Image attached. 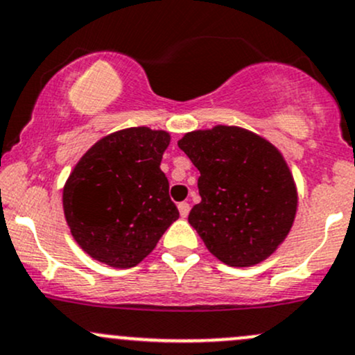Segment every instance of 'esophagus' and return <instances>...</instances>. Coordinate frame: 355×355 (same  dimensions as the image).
<instances>
[{"label":"esophagus","instance_id":"esophagus-1","mask_svg":"<svg viewBox=\"0 0 355 355\" xmlns=\"http://www.w3.org/2000/svg\"><path fill=\"white\" fill-rule=\"evenodd\" d=\"M178 211H180L182 218H187L189 211H190V204L189 202H180V204H178Z\"/></svg>","mask_w":355,"mask_h":355}]
</instances>
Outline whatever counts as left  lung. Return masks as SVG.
<instances>
[{
    "instance_id": "left-lung-1",
    "label": "left lung",
    "mask_w": 355,
    "mask_h": 355,
    "mask_svg": "<svg viewBox=\"0 0 355 355\" xmlns=\"http://www.w3.org/2000/svg\"><path fill=\"white\" fill-rule=\"evenodd\" d=\"M178 148L200 171V202L189 223L209 252L230 267L268 259L289 234L297 211V189L281 151L236 125L192 130Z\"/></svg>"
}]
</instances>
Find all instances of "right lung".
Returning a JSON list of instances; mask_svg holds the SVG:
<instances>
[{
    "label": "right lung",
    "mask_w": 355,
    "mask_h": 355,
    "mask_svg": "<svg viewBox=\"0 0 355 355\" xmlns=\"http://www.w3.org/2000/svg\"><path fill=\"white\" fill-rule=\"evenodd\" d=\"M166 130L129 128L96 141L69 173L62 209L93 260L115 268L143 262L178 219L162 171Z\"/></svg>",
    "instance_id": "right-lung-1"
}]
</instances>
